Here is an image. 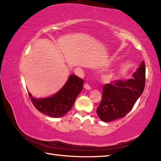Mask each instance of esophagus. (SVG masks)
I'll return each instance as SVG.
<instances>
[{
    "label": "esophagus",
    "instance_id": "esophagus-1",
    "mask_svg": "<svg viewBox=\"0 0 161 161\" xmlns=\"http://www.w3.org/2000/svg\"><path fill=\"white\" fill-rule=\"evenodd\" d=\"M84 89H86V90H90V89H92V87L89 85L88 84H85L84 85Z\"/></svg>",
    "mask_w": 161,
    "mask_h": 161
}]
</instances>
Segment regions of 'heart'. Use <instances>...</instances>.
<instances>
[{
    "label": "heart",
    "mask_w": 161,
    "mask_h": 161,
    "mask_svg": "<svg viewBox=\"0 0 161 161\" xmlns=\"http://www.w3.org/2000/svg\"><path fill=\"white\" fill-rule=\"evenodd\" d=\"M116 75H117V72L116 70L110 69L108 70V72L104 73L102 77L104 81H107V82H111V81H112L116 77Z\"/></svg>",
    "instance_id": "b5f03b06"
}]
</instances>
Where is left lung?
I'll use <instances>...</instances> for the list:
<instances>
[{
    "label": "left lung",
    "instance_id": "obj_1",
    "mask_svg": "<svg viewBox=\"0 0 161 161\" xmlns=\"http://www.w3.org/2000/svg\"><path fill=\"white\" fill-rule=\"evenodd\" d=\"M145 67L142 61L133 74L132 79L116 81L103 86L102 102L97 108V113L102 121L110 122L124 118L132 109L145 87Z\"/></svg>",
    "mask_w": 161,
    "mask_h": 161
}]
</instances>
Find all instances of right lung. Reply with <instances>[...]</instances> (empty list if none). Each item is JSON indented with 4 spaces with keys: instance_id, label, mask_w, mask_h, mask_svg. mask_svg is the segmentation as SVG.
Returning a JSON list of instances; mask_svg holds the SVG:
<instances>
[{
    "instance_id": "1",
    "label": "right lung",
    "mask_w": 161,
    "mask_h": 161,
    "mask_svg": "<svg viewBox=\"0 0 161 161\" xmlns=\"http://www.w3.org/2000/svg\"><path fill=\"white\" fill-rule=\"evenodd\" d=\"M84 81L75 75H70L59 90L48 97L36 98L28 92L32 103L40 112L53 118L64 116L71 110L76 98L82 90Z\"/></svg>"
}]
</instances>
